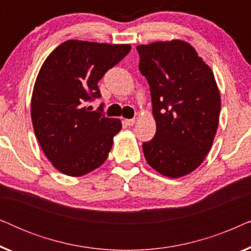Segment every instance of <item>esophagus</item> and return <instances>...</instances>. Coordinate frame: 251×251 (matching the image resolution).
Listing matches in <instances>:
<instances>
[{
  "instance_id": "obj_1",
  "label": "esophagus",
  "mask_w": 251,
  "mask_h": 251,
  "mask_svg": "<svg viewBox=\"0 0 251 251\" xmlns=\"http://www.w3.org/2000/svg\"><path fill=\"white\" fill-rule=\"evenodd\" d=\"M135 122H136V120L135 119H126V120H125V123L126 126H133L135 125Z\"/></svg>"
}]
</instances>
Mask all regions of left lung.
<instances>
[{
	"mask_svg": "<svg viewBox=\"0 0 251 251\" xmlns=\"http://www.w3.org/2000/svg\"><path fill=\"white\" fill-rule=\"evenodd\" d=\"M139 70L152 98L156 132L143 143L153 169L167 177L192 173L211 149L221 95L210 67L184 41L138 46Z\"/></svg>",
	"mask_w": 251,
	"mask_h": 251,
	"instance_id": "1",
	"label": "left lung"
}]
</instances>
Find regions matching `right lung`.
Returning <instances> with one entry per match:
<instances>
[{"mask_svg": "<svg viewBox=\"0 0 251 251\" xmlns=\"http://www.w3.org/2000/svg\"><path fill=\"white\" fill-rule=\"evenodd\" d=\"M130 50L129 44L70 40L43 63L34 85L30 115L44 154L60 173L83 176L107 159L121 121L106 118L102 104L91 111L87 102L101 97L98 81Z\"/></svg>", "mask_w": 251, "mask_h": 251, "instance_id": "obj_1", "label": "right lung"}]
</instances>
